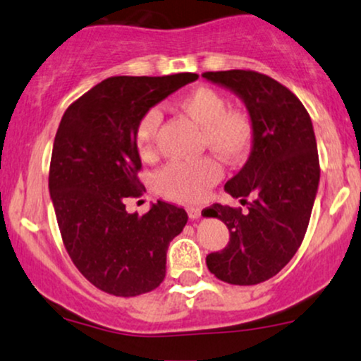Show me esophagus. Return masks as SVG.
Returning a JSON list of instances; mask_svg holds the SVG:
<instances>
[{
    "label": "esophagus",
    "mask_w": 361,
    "mask_h": 361,
    "mask_svg": "<svg viewBox=\"0 0 361 361\" xmlns=\"http://www.w3.org/2000/svg\"><path fill=\"white\" fill-rule=\"evenodd\" d=\"M188 214H189L190 219L201 218V207H197V206H188Z\"/></svg>",
    "instance_id": "1"
}]
</instances>
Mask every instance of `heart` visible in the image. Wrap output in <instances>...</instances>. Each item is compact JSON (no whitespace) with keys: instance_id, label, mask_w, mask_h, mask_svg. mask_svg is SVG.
<instances>
[{"instance_id":"heart-1","label":"heart","mask_w":361,"mask_h":361,"mask_svg":"<svg viewBox=\"0 0 361 361\" xmlns=\"http://www.w3.org/2000/svg\"><path fill=\"white\" fill-rule=\"evenodd\" d=\"M177 108L202 126V145L211 148L224 162H240L248 154L253 142V126L240 109L228 108V101L213 87L197 86L177 99ZM162 114L148 109L140 118L135 142L142 159H152L157 152ZM221 179V167L213 157L171 162L157 172L155 188L164 196L184 202H196L207 189Z\"/></svg>"}]
</instances>
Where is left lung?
<instances>
[{
  "label": "left lung",
  "mask_w": 361,
  "mask_h": 361,
  "mask_svg": "<svg viewBox=\"0 0 361 361\" xmlns=\"http://www.w3.org/2000/svg\"><path fill=\"white\" fill-rule=\"evenodd\" d=\"M202 78L230 89L247 106L253 126L252 152L224 190L252 201L248 213L213 204L202 211L230 230L221 252L206 265L219 281L255 286L277 275L306 235L319 185V157L312 121L294 92L255 71L204 72Z\"/></svg>",
  "instance_id": "1"
}]
</instances>
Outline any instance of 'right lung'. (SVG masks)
<instances>
[{
	"mask_svg": "<svg viewBox=\"0 0 361 361\" xmlns=\"http://www.w3.org/2000/svg\"><path fill=\"white\" fill-rule=\"evenodd\" d=\"M197 74L116 75L96 84L63 113L54 140L49 190L67 253L97 289L133 298L165 277L169 243L188 213L159 201L130 214L126 197L145 190L135 142L140 118Z\"/></svg>",
	"mask_w": 361,
	"mask_h": 361,
	"instance_id": "right-lung-1",
	"label": "right lung"
}]
</instances>
